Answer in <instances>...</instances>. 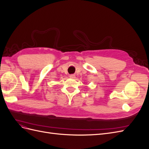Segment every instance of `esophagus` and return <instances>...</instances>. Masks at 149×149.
<instances>
[{"label": "esophagus", "instance_id": "esophagus-1", "mask_svg": "<svg viewBox=\"0 0 149 149\" xmlns=\"http://www.w3.org/2000/svg\"><path fill=\"white\" fill-rule=\"evenodd\" d=\"M70 77L71 78H75V75H74V74H71V75L70 76Z\"/></svg>", "mask_w": 149, "mask_h": 149}]
</instances>
